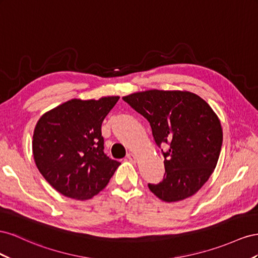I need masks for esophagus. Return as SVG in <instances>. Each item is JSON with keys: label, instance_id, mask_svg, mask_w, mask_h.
<instances>
[{"label": "esophagus", "instance_id": "obj_1", "mask_svg": "<svg viewBox=\"0 0 258 258\" xmlns=\"http://www.w3.org/2000/svg\"><path fill=\"white\" fill-rule=\"evenodd\" d=\"M126 158H127V160H130L131 162H136V161H137V157H136V154H134V153H132V152L127 153V156H126Z\"/></svg>", "mask_w": 258, "mask_h": 258}]
</instances>
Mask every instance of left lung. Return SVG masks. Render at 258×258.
Returning <instances> with one entry per match:
<instances>
[{"instance_id": "left-lung-1", "label": "left lung", "mask_w": 258, "mask_h": 258, "mask_svg": "<svg viewBox=\"0 0 258 258\" xmlns=\"http://www.w3.org/2000/svg\"><path fill=\"white\" fill-rule=\"evenodd\" d=\"M123 100L145 116L154 142L162 150L163 180L148 183L162 201L176 202L194 196L216 167L223 130L216 113L198 95L181 91L150 90L124 96Z\"/></svg>"}]
</instances>
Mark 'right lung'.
Wrapping results in <instances>:
<instances>
[{
    "label": "right lung",
    "mask_w": 258,
    "mask_h": 258,
    "mask_svg": "<svg viewBox=\"0 0 258 258\" xmlns=\"http://www.w3.org/2000/svg\"><path fill=\"white\" fill-rule=\"evenodd\" d=\"M119 96L71 99L44 113L35 125L36 167L64 197L87 200L104 189L120 162L104 152L101 123Z\"/></svg>",
    "instance_id": "1"
}]
</instances>
